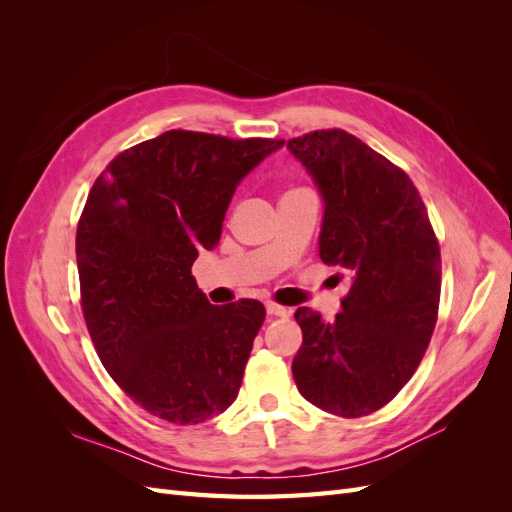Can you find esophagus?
Returning a JSON list of instances; mask_svg holds the SVG:
<instances>
[{"mask_svg":"<svg viewBox=\"0 0 512 512\" xmlns=\"http://www.w3.org/2000/svg\"><path fill=\"white\" fill-rule=\"evenodd\" d=\"M267 314L269 316H290V309L277 305V303H267Z\"/></svg>","mask_w":512,"mask_h":512,"instance_id":"obj_1","label":"esophagus"}]
</instances>
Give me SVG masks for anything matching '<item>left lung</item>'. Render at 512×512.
<instances>
[{
	"label": "left lung",
	"instance_id": "left-lung-1",
	"mask_svg": "<svg viewBox=\"0 0 512 512\" xmlns=\"http://www.w3.org/2000/svg\"><path fill=\"white\" fill-rule=\"evenodd\" d=\"M288 149L324 198L320 258L352 277L331 322L309 307L294 312L303 344L292 376L320 410L367 416L423 361L438 320L440 245L412 179L361 138L316 130Z\"/></svg>",
	"mask_w": 512,
	"mask_h": 512
}]
</instances>
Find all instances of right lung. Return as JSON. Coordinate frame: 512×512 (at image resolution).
Returning a JSON list of instances; mask_svg holds the SVG:
<instances>
[{
  "instance_id": "right-lung-1",
  "label": "right lung",
  "mask_w": 512,
  "mask_h": 512,
  "mask_svg": "<svg viewBox=\"0 0 512 512\" xmlns=\"http://www.w3.org/2000/svg\"><path fill=\"white\" fill-rule=\"evenodd\" d=\"M284 141L168 130L121 151L76 226L81 307L102 365L134 404L196 425L237 399L265 305H211L198 252L220 243L239 181Z\"/></svg>"
}]
</instances>
